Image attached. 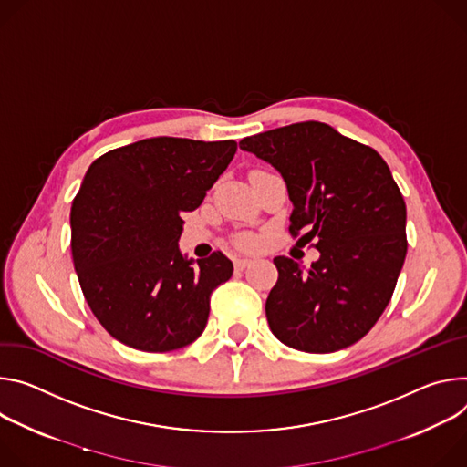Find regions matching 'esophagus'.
I'll use <instances>...</instances> for the list:
<instances>
[{
  "label": "esophagus",
  "mask_w": 467,
  "mask_h": 467,
  "mask_svg": "<svg viewBox=\"0 0 467 467\" xmlns=\"http://www.w3.org/2000/svg\"><path fill=\"white\" fill-rule=\"evenodd\" d=\"M250 264L252 260H248V257H239V260H235V271H244Z\"/></svg>",
  "instance_id": "obj_1"
}]
</instances>
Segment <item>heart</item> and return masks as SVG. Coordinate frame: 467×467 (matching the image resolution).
I'll use <instances>...</instances> for the list:
<instances>
[{
    "label": "heart",
    "instance_id": "b5f03b06",
    "mask_svg": "<svg viewBox=\"0 0 467 467\" xmlns=\"http://www.w3.org/2000/svg\"><path fill=\"white\" fill-rule=\"evenodd\" d=\"M241 243H243V244H244V246H248V244H252V241H250V239H243V241H241Z\"/></svg>",
    "mask_w": 467,
    "mask_h": 467
}]
</instances>
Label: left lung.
Here are the masks:
<instances>
[{"instance_id": "left-lung-1", "label": "left lung", "mask_w": 467, "mask_h": 467, "mask_svg": "<svg viewBox=\"0 0 467 467\" xmlns=\"http://www.w3.org/2000/svg\"><path fill=\"white\" fill-rule=\"evenodd\" d=\"M285 182L291 234L317 241L307 273L275 257L271 332L302 352H336L364 337L391 300L406 257V203L373 148L323 122H298L239 142Z\"/></svg>"}]
</instances>
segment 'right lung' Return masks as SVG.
Listing matches in <instances>:
<instances>
[{
  "label": "right lung",
  "instance_id": "obj_1",
  "mask_svg": "<svg viewBox=\"0 0 467 467\" xmlns=\"http://www.w3.org/2000/svg\"><path fill=\"white\" fill-rule=\"evenodd\" d=\"M235 140L153 137L111 150L87 171L70 210L72 260L92 314L115 339L171 352L200 337L210 295L234 265L180 250L183 212L226 171Z\"/></svg>",
  "mask_w": 467,
  "mask_h": 467
}]
</instances>
